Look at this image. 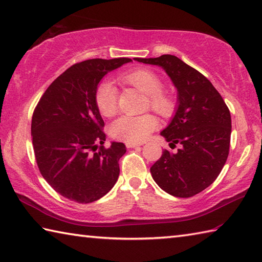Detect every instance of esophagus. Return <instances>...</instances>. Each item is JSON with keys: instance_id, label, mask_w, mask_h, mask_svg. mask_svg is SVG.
<instances>
[{"instance_id": "obj_1", "label": "esophagus", "mask_w": 262, "mask_h": 262, "mask_svg": "<svg viewBox=\"0 0 262 262\" xmlns=\"http://www.w3.org/2000/svg\"><path fill=\"white\" fill-rule=\"evenodd\" d=\"M140 145H142V144L141 143H130V142H127L126 143L127 148H136V147H140Z\"/></svg>"}]
</instances>
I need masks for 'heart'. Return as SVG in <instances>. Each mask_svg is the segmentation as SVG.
<instances>
[{"mask_svg":"<svg viewBox=\"0 0 262 262\" xmlns=\"http://www.w3.org/2000/svg\"><path fill=\"white\" fill-rule=\"evenodd\" d=\"M121 81L136 88L147 95L148 107L167 118L176 110V101L163 90L164 83L158 74L152 70L141 68L134 72L121 75ZM95 103L97 108L104 117H112L118 110V90L110 81L98 83L95 91ZM158 127V120L151 113L142 115H122L111 126V135L117 140L130 143H141Z\"/></svg>","mask_w":262,"mask_h":262,"instance_id":"heart-1","label":"heart"}]
</instances>
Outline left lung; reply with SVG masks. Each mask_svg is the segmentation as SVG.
<instances>
[{
    "label": "left lung",
    "mask_w": 262,
    "mask_h": 262,
    "mask_svg": "<svg viewBox=\"0 0 262 262\" xmlns=\"http://www.w3.org/2000/svg\"><path fill=\"white\" fill-rule=\"evenodd\" d=\"M135 60L161 66L178 90V110L161 134L171 145L181 147L176 154L164 150L150 167L152 178L173 196H194L214 183L227 162L230 111L209 79L179 57L164 54Z\"/></svg>",
    "instance_id": "1"
}]
</instances>
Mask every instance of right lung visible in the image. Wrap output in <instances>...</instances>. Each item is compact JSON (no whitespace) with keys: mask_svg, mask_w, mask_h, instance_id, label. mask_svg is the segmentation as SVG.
Wrapping results in <instances>:
<instances>
[{"mask_svg":"<svg viewBox=\"0 0 262 262\" xmlns=\"http://www.w3.org/2000/svg\"><path fill=\"white\" fill-rule=\"evenodd\" d=\"M128 57L91 59L73 64L53 81L33 111L31 134L41 176L62 196L91 203L117 183L120 142L106 148L104 120L95 103L96 88Z\"/></svg>","mask_w":262,"mask_h":262,"instance_id":"1","label":"right lung"}]
</instances>
